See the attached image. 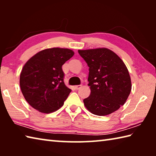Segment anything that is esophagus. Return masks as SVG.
<instances>
[{
  "label": "esophagus",
  "mask_w": 156,
  "mask_h": 156,
  "mask_svg": "<svg viewBox=\"0 0 156 156\" xmlns=\"http://www.w3.org/2000/svg\"><path fill=\"white\" fill-rule=\"evenodd\" d=\"M81 87H82V85H76V86H75V89H79L81 88Z\"/></svg>",
  "instance_id": "obj_1"
}]
</instances>
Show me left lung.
Segmentation results:
<instances>
[{"label": "left lung", "instance_id": "8db88e82", "mask_svg": "<svg viewBox=\"0 0 156 156\" xmlns=\"http://www.w3.org/2000/svg\"><path fill=\"white\" fill-rule=\"evenodd\" d=\"M89 69L91 94L84 105L94 115H107L125 103L131 90L127 68L120 58L107 48L78 50Z\"/></svg>", "mask_w": 156, "mask_h": 156}]
</instances>
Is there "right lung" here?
<instances>
[{
	"instance_id": "obj_1",
	"label": "right lung",
	"mask_w": 156,
	"mask_h": 156,
	"mask_svg": "<svg viewBox=\"0 0 156 156\" xmlns=\"http://www.w3.org/2000/svg\"><path fill=\"white\" fill-rule=\"evenodd\" d=\"M73 54L71 49L54 47L39 51L25 63L20 76V89L34 109L49 113L62 106L72 90L65 84L62 66Z\"/></svg>"
}]
</instances>
